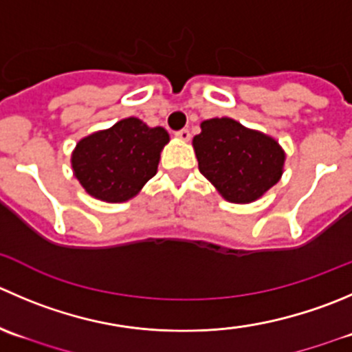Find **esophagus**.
<instances>
[{"label":"esophagus","mask_w":352,"mask_h":352,"mask_svg":"<svg viewBox=\"0 0 352 352\" xmlns=\"http://www.w3.org/2000/svg\"><path fill=\"white\" fill-rule=\"evenodd\" d=\"M175 135L180 139V141H189L190 131H189V129H182V131H177Z\"/></svg>","instance_id":"obj_1"}]
</instances>
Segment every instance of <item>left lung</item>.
I'll use <instances>...</instances> for the list:
<instances>
[{
  "label": "left lung",
  "instance_id": "left-lung-1",
  "mask_svg": "<svg viewBox=\"0 0 352 352\" xmlns=\"http://www.w3.org/2000/svg\"><path fill=\"white\" fill-rule=\"evenodd\" d=\"M199 172L230 203H251L278 182L285 155L278 142L232 118L201 124L192 141Z\"/></svg>",
  "mask_w": 352,
  "mask_h": 352
}]
</instances>
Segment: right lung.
<instances>
[{
    "mask_svg": "<svg viewBox=\"0 0 352 352\" xmlns=\"http://www.w3.org/2000/svg\"><path fill=\"white\" fill-rule=\"evenodd\" d=\"M168 132L125 118L108 131L84 138L72 155L75 177L91 196L108 203L134 197L156 173Z\"/></svg>",
    "mask_w": 352,
    "mask_h": 352,
    "instance_id": "obj_1",
    "label": "right lung"
}]
</instances>
